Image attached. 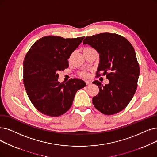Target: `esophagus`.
<instances>
[{"instance_id":"esophagus-1","label":"esophagus","mask_w":157,"mask_h":157,"mask_svg":"<svg viewBox=\"0 0 157 157\" xmlns=\"http://www.w3.org/2000/svg\"><path fill=\"white\" fill-rule=\"evenodd\" d=\"M85 83H86V85H90L91 84H92V82L90 81H88V80H86V81H85Z\"/></svg>"}]
</instances>
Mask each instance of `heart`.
I'll return each instance as SVG.
<instances>
[{
	"label": "heart",
	"mask_w": 157,
	"mask_h": 157,
	"mask_svg": "<svg viewBox=\"0 0 157 157\" xmlns=\"http://www.w3.org/2000/svg\"><path fill=\"white\" fill-rule=\"evenodd\" d=\"M88 49H93L91 48V47H85V48H84V50H88ZM81 75L83 77H87L88 74L86 72H83L81 73Z\"/></svg>",
	"instance_id": "obj_1"
}]
</instances>
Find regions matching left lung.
Masks as SVG:
<instances>
[{
  "label": "left lung",
  "instance_id": "left-lung-1",
  "mask_svg": "<svg viewBox=\"0 0 157 157\" xmlns=\"http://www.w3.org/2000/svg\"><path fill=\"white\" fill-rule=\"evenodd\" d=\"M83 42L99 54L96 76L106 75L109 80L105 86L99 81L92 82L99 89L92 98L94 106L105 115L121 112L131 101L137 88L140 68L133 47L124 37L110 33L87 36Z\"/></svg>",
  "mask_w": 157,
  "mask_h": 157
}]
</instances>
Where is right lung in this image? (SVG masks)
<instances>
[{"instance_id":"1","label":"right lung","mask_w":157,"mask_h":157,"mask_svg":"<svg viewBox=\"0 0 157 157\" xmlns=\"http://www.w3.org/2000/svg\"><path fill=\"white\" fill-rule=\"evenodd\" d=\"M84 37L63 38L46 36L33 44L24 60V85L37 110L51 117H58L69 110L76 92L86 86L83 80L73 78L59 83L58 71L69 67L72 52Z\"/></svg>"}]
</instances>
